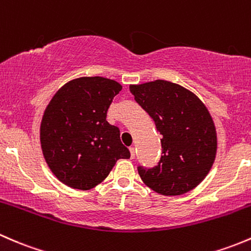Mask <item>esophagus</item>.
<instances>
[{"instance_id":"34e87169","label":"esophagus","mask_w":251,"mask_h":251,"mask_svg":"<svg viewBox=\"0 0 251 251\" xmlns=\"http://www.w3.org/2000/svg\"><path fill=\"white\" fill-rule=\"evenodd\" d=\"M129 151H130V157L131 158H134V157H135V147L130 146L129 147Z\"/></svg>"}]
</instances>
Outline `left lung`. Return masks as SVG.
Wrapping results in <instances>:
<instances>
[{"label": "left lung", "instance_id": "8db88e82", "mask_svg": "<svg viewBox=\"0 0 251 251\" xmlns=\"http://www.w3.org/2000/svg\"><path fill=\"white\" fill-rule=\"evenodd\" d=\"M129 89L163 136L158 164L138 167L141 180L164 196L193 190L215 161L216 130L208 108L192 92L163 79L131 84Z\"/></svg>", "mask_w": 251, "mask_h": 251}]
</instances>
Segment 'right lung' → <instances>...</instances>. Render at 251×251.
<instances>
[{"mask_svg":"<svg viewBox=\"0 0 251 251\" xmlns=\"http://www.w3.org/2000/svg\"><path fill=\"white\" fill-rule=\"evenodd\" d=\"M122 86L104 77H81L64 84L43 113L40 139L51 173L77 190H90L107 177L120 158L130 157L120 129L106 121Z\"/></svg>","mask_w":251,"mask_h":251,"instance_id":"obj_1","label":"right lung"}]
</instances>
